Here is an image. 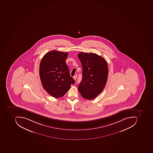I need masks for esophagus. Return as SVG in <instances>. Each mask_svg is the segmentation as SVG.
<instances>
[{
  "label": "esophagus",
  "mask_w": 153,
  "mask_h": 153,
  "mask_svg": "<svg viewBox=\"0 0 153 153\" xmlns=\"http://www.w3.org/2000/svg\"><path fill=\"white\" fill-rule=\"evenodd\" d=\"M77 74H75L74 77H73V78L74 79V80H76V79H77Z\"/></svg>",
  "instance_id": "1"
}]
</instances>
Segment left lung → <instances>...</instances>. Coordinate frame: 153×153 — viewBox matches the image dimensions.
I'll use <instances>...</instances> for the list:
<instances>
[{"mask_svg":"<svg viewBox=\"0 0 153 153\" xmlns=\"http://www.w3.org/2000/svg\"><path fill=\"white\" fill-rule=\"evenodd\" d=\"M83 68L78 90L83 98L92 100L102 91L108 79V69L105 59L96 53L78 55Z\"/></svg>","mask_w":153,"mask_h":153,"instance_id":"obj_1","label":"left lung"}]
</instances>
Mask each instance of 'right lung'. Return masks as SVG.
I'll list each match as a JSON object with an SVG mask.
<instances>
[{"instance_id":"add662e5","label":"right lung","mask_w":153,"mask_h":153,"mask_svg":"<svg viewBox=\"0 0 153 153\" xmlns=\"http://www.w3.org/2000/svg\"><path fill=\"white\" fill-rule=\"evenodd\" d=\"M68 56L67 52L54 50L46 53L40 62L39 73L42 86L55 98L63 97L75 83L65 61Z\"/></svg>"}]
</instances>
